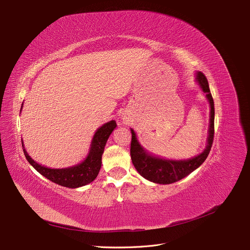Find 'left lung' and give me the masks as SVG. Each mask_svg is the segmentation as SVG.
Here are the masks:
<instances>
[{"instance_id": "obj_1", "label": "left lung", "mask_w": 250, "mask_h": 250, "mask_svg": "<svg viewBox=\"0 0 250 250\" xmlns=\"http://www.w3.org/2000/svg\"><path fill=\"white\" fill-rule=\"evenodd\" d=\"M196 81L210 105V122L208 145H206V148L202 153L186 160H169L153 156L147 153L144 148L139 144L134 129H131V157L133 165L141 176L151 182L164 184V185L178 182L199 167L209 154L214 135V104L209 90L208 82L205 75L198 71L196 73Z\"/></svg>"}]
</instances>
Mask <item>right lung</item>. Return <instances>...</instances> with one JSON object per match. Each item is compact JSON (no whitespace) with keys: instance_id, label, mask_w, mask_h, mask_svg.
I'll use <instances>...</instances> for the list:
<instances>
[{"instance_id":"right-lung-1","label":"right lung","mask_w":250,"mask_h":250,"mask_svg":"<svg viewBox=\"0 0 250 250\" xmlns=\"http://www.w3.org/2000/svg\"><path fill=\"white\" fill-rule=\"evenodd\" d=\"M21 108H22V106H21ZM115 127L116 123L114 121H111L109 123H106L97 129V132L95 133L92 140L90 152L82 164L67 168H49L39 165L38 162H36L27 154V152L23 146V141H21L22 142L23 153L29 164L41 175L46 177L48 180L63 187L79 188L86 185V184H90L98 176L99 170L101 168V160L104 152V147L106 145L108 138H109Z\"/></svg>"}]
</instances>
